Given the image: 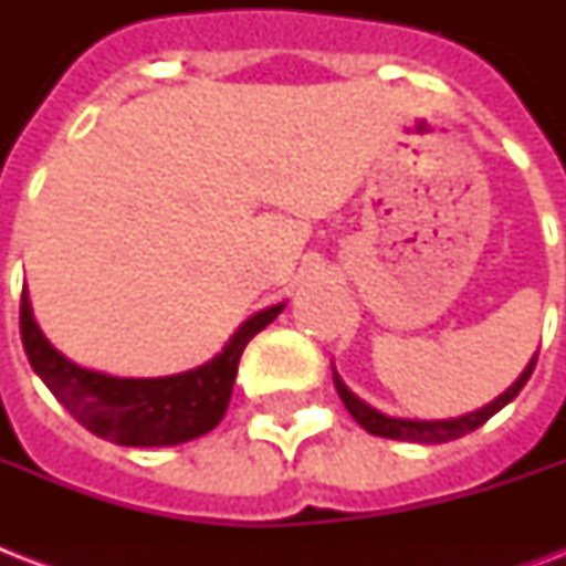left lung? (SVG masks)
Returning a JSON list of instances; mask_svg holds the SVG:
<instances>
[{
	"label": "left lung",
	"instance_id": "left-lung-1",
	"mask_svg": "<svg viewBox=\"0 0 566 566\" xmlns=\"http://www.w3.org/2000/svg\"><path fill=\"white\" fill-rule=\"evenodd\" d=\"M535 364H537V355L532 358V364H528L526 370H523V376H520L517 381L505 390V394L496 396L491 405H484V408H479V411L455 417V420H396V417H385V413H378L376 408H370L367 402H361V399H358V396H355L353 390L340 381V378H337V373H335V387H337V394H340V399H344L346 411L353 413L355 420L361 422L364 429L370 431V434L390 438V440H411V443H447V440L464 438V434H470V431H475L479 426H484V422L491 420L493 413L502 411V408H505V405H509L520 390H523V385H526L532 370H535Z\"/></svg>",
	"mask_w": 566,
	"mask_h": 566
}]
</instances>
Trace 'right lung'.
Listing matches in <instances>:
<instances>
[{
    "label": "right lung",
    "instance_id": "1",
    "mask_svg": "<svg viewBox=\"0 0 566 566\" xmlns=\"http://www.w3.org/2000/svg\"><path fill=\"white\" fill-rule=\"evenodd\" d=\"M282 308L273 305L249 317L213 361L164 378H117L66 361L31 317L25 291L20 300V335L31 370L84 429L119 447H172L199 438L222 420L240 355Z\"/></svg>",
    "mask_w": 566,
    "mask_h": 566
}]
</instances>
